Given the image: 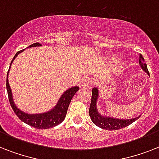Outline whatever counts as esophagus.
Wrapping results in <instances>:
<instances>
[{"label": "esophagus", "mask_w": 159, "mask_h": 159, "mask_svg": "<svg viewBox=\"0 0 159 159\" xmlns=\"http://www.w3.org/2000/svg\"><path fill=\"white\" fill-rule=\"evenodd\" d=\"M91 81L88 77H83L80 82V87H89Z\"/></svg>", "instance_id": "esophagus-1"}]
</instances>
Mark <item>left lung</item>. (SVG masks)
Instances as JSON below:
<instances>
[{
	"label": "left lung",
	"instance_id": "left-lung-1",
	"mask_svg": "<svg viewBox=\"0 0 159 159\" xmlns=\"http://www.w3.org/2000/svg\"><path fill=\"white\" fill-rule=\"evenodd\" d=\"M139 65L142 67V69L149 75L147 64L144 62V58L143 57L142 54L139 55ZM98 97H99V90L97 87H94L92 91V101H91V106H90L89 109V115L92 122L100 128L108 129V130H117V129L125 128L126 126L129 125L130 124L134 122L136 120H138L140 117V116H138L136 118L129 119V120H120V119L102 116L98 112L97 108V102Z\"/></svg>",
	"mask_w": 159,
	"mask_h": 159
}]
</instances>
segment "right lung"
Wrapping results in <instances>:
<instances>
[{
    "instance_id": "right-lung-1",
    "label": "right lung",
    "mask_w": 159,
    "mask_h": 159,
    "mask_svg": "<svg viewBox=\"0 0 159 159\" xmlns=\"http://www.w3.org/2000/svg\"><path fill=\"white\" fill-rule=\"evenodd\" d=\"M37 46L38 47L41 46V44L39 43H34L29 46L28 48L37 47ZM24 50L19 51V52L16 53V54L15 55V57H13V59L11 61V66L14 59L17 57V55L21 53V52H23ZM11 66H10V67H11ZM9 71H10V69H9ZM9 71L7 72V77H6V89H7V93H8L9 102H10V104H11V107L13 109L14 112L16 113V116H18L19 119H20L21 121H23V122H25L29 125L32 126L34 128L45 129L53 128V127L59 125L64 120L66 115H67L68 106H69L70 102H71V100H72V97L76 94V92L79 90V87H73L67 89L61 96L57 105L51 111H48V112H43V113L41 114H27L17 108V106H16L15 102H14L13 97H12V92H11V87H10L8 82Z\"/></svg>"
}]
</instances>
